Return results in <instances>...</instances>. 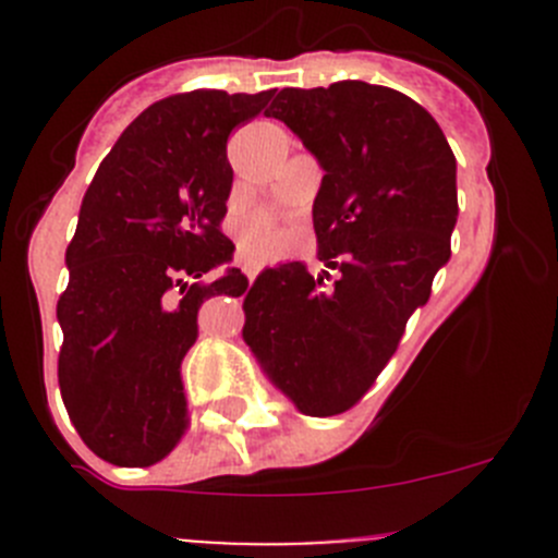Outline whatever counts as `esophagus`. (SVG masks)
Masks as SVG:
<instances>
[{
	"instance_id": "1",
	"label": "esophagus",
	"mask_w": 558,
	"mask_h": 558,
	"mask_svg": "<svg viewBox=\"0 0 558 558\" xmlns=\"http://www.w3.org/2000/svg\"><path fill=\"white\" fill-rule=\"evenodd\" d=\"M243 272L247 275V280H256V275H258V264L256 262H245V267H243Z\"/></svg>"
}]
</instances>
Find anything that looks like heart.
Returning <instances> with one entry per match:
<instances>
[{"instance_id": "heart-1", "label": "heart", "mask_w": 558, "mask_h": 558, "mask_svg": "<svg viewBox=\"0 0 558 558\" xmlns=\"http://www.w3.org/2000/svg\"><path fill=\"white\" fill-rule=\"evenodd\" d=\"M245 247L256 256H272L280 247V234L267 218H256L245 232Z\"/></svg>"}]
</instances>
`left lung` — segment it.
<instances>
[{
	"mask_svg": "<svg viewBox=\"0 0 558 558\" xmlns=\"http://www.w3.org/2000/svg\"><path fill=\"white\" fill-rule=\"evenodd\" d=\"M267 116L324 167L313 229L337 278L302 262L264 269L243 337L302 413L337 415L373 388L451 258L456 156L424 107L362 81L283 88Z\"/></svg>",
	"mask_w": 558,
	"mask_h": 558,
	"instance_id": "8db88e82",
	"label": "left lung"
}]
</instances>
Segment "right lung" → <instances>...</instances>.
<instances>
[{
	"label": "right lung",
	"instance_id": "1",
	"mask_svg": "<svg viewBox=\"0 0 558 558\" xmlns=\"http://www.w3.org/2000/svg\"><path fill=\"white\" fill-rule=\"evenodd\" d=\"M272 94L196 88L159 99L123 129L83 196L56 305L59 386L77 435L110 464L150 466L185 435L180 362L199 335L196 313L210 296L247 291L234 267L199 280L234 253L221 232L227 140Z\"/></svg>",
	"mask_w": 558,
	"mask_h": 558
}]
</instances>
